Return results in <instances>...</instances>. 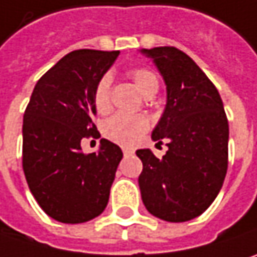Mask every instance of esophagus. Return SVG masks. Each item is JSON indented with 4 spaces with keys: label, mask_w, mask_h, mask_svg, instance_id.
<instances>
[{
    "label": "esophagus",
    "mask_w": 257,
    "mask_h": 257,
    "mask_svg": "<svg viewBox=\"0 0 257 257\" xmlns=\"http://www.w3.org/2000/svg\"><path fill=\"white\" fill-rule=\"evenodd\" d=\"M132 150H129V149H123V154H125V156H131V154H132Z\"/></svg>",
    "instance_id": "obj_1"
}]
</instances>
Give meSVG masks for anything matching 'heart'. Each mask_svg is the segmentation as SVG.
Instances as JSON below:
<instances>
[{
  "mask_svg": "<svg viewBox=\"0 0 257 257\" xmlns=\"http://www.w3.org/2000/svg\"><path fill=\"white\" fill-rule=\"evenodd\" d=\"M129 76L132 78L137 88L146 95L152 89L157 88V78L152 70L146 67H134L129 70ZM108 94H110V76L103 75L94 89V104L100 113H104L108 110ZM149 129V122L146 117L138 114H123L117 113L111 117H108L103 125V134L107 140L123 146L132 147L135 146L140 138L146 134Z\"/></svg>",
  "mask_w": 257,
  "mask_h": 257,
  "instance_id": "1",
  "label": "heart"
}]
</instances>
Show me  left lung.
Returning <instances> with one entry per match:
<instances>
[{"mask_svg":"<svg viewBox=\"0 0 257 257\" xmlns=\"http://www.w3.org/2000/svg\"><path fill=\"white\" fill-rule=\"evenodd\" d=\"M166 83V107L152 138L168 152L157 159L137 150L143 162L141 198L153 216L168 222L200 216L221 191L228 169V119L221 95L204 72L175 47L141 50Z\"/></svg>","mask_w":257,"mask_h":257,"instance_id":"8db88e82","label":"left lung"}]
</instances>
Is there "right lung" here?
Returning a JSON list of instances; mask_svg holds the SVG:
<instances>
[{
    "mask_svg": "<svg viewBox=\"0 0 257 257\" xmlns=\"http://www.w3.org/2000/svg\"><path fill=\"white\" fill-rule=\"evenodd\" d=\"M119 51L76 50L36 82L23 116V172L41 209L63 223L101 215L123 157L101 138L98 153H82V138L100 137L94 89Z\"/></svg>",
    "mask_w": 257,
    "mask_h": 257,
    "instance_id": "right-lung-1",
    "label": "right lung"
}]
</instances>
